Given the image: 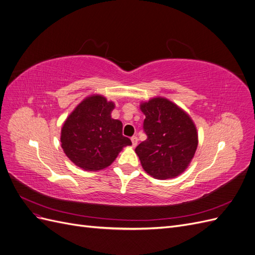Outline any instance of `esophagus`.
Masks as SVG:
<instances>
[{
	"label": "esophagus",
	"instance_id": "esophagus-1",
	"mask_svg": "<svg viewBox=\"0 0 255 255\" xmlns=\"http://www.w3.org/2000/svg\"><path fill=\"white\" fill-rule=\"evenodd\" d=\"M130 140H132V144H133V146H136V145H137V142H138V138H137V136H133L132 138H130Z\"/></svg>",
	"mask_w": 255,
	"mask_h": 255
}]
</instances>
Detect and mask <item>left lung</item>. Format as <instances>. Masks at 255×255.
I'll list each match as a JSON object with an SVG mask.
<instances>
[{
    "label": "left lung",
    "mask_w": 255,
    "mask_h": 255,
    "mask_svg": "<svg viewBox=\"0 0 255 255\" xmlns=\"http://www.w3.org/2000/svg\"><path fill=\"white\" fill-rule=\"evenodd\" d=\"M148 138L135 152L143 170L157 180L172 179L186 170L198 146V132L190 116L163 97L140 103Z\"/></svg>",
    "instance_id": "obj_1"
}]
</instances>
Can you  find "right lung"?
<instances>
[{"label":"right lung","mask_w":255,"mask_h":255,"mask_svg":"<svg viewBox=\"0 0 255 255\" xmlns=\"http://www.w3.org/2000/svg\"><path fill=\"white\" fill-rule=\"evenodd\" d=\"M115 103L101 95L85 98L68 116L60 132L61 148L68 158L86 171L112 165L129 138L122 135V122L112 118Z\"/></svg>","instance_id":"obj_1"}]
</instances>
